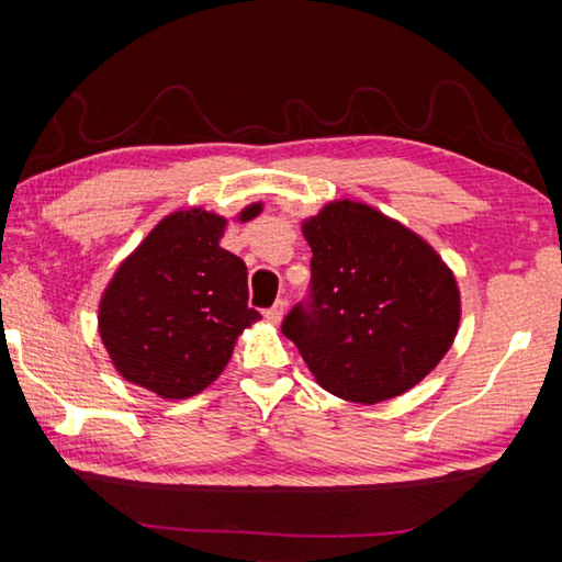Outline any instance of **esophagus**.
<instances>
[{"label": "esophagus", "mask_w": 562, "mask_h": 562, "mask_svg": "<svg viewBox=\"0 0 562 562\" xmlns=\"http://www.w3.org/2000/svg\"><path fill=\"white\" fill-rule=\"evenodd\" d=\"M284 312H288V302H284V300H278V302L272 304L270 310H265V317H268V319L272 322V325H280L282 317H284Z\"/></svg>", "instance_id": "obj_1"}]
</instances>
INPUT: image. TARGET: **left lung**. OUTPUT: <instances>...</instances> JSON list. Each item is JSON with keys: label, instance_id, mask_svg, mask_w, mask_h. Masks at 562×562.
<instances>
[{"label": "left lung", "instance_id": "left-lung-1", "mask_svg": "<svg viewBox=\"0 0 562 562\" xmlns=\"http://www.w3.org/2000/svg\"><path fill=\"white\" fill-rule=\"evenodd\" d=\"M312 304L282 335L325 392L379 404L429 376L461 322L456 274L429 240L376 207L337 198L302 221Z\"/></svg>", "mask_w": 562, "mask_h": 562}]
</instances>
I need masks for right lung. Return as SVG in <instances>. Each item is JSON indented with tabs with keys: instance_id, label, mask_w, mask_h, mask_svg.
Segmentation results:
<instances>
[{
	"instance_id": "1",
	"label": "right lung",
	"mask_w": 562,
	"mask_h": 562,
	"mask_svg": "<svg viewBox=\"0 0 562 562\" xmlns=\"http://www.w3.org/2000/svg\"><path fill=\"white\" fill-rule=\"evenodd\" d=\"M262 201L235 215L247 223ZM227 217L205 207L166 215L123 260L99 302V337L126 382L166 402L201 394L235 341L260 319L247 307V268L221 247Z\"/></svg>"
}]
</instances>
